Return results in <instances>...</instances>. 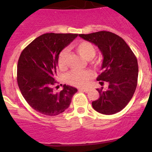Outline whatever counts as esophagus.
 Segmentation results:
<instances>
[{
  "label": "esophagus",
  "instance_id": "obj_1",
  "mask_svg": "<svg viewBox=\"0 0 152 152\" xmlns=\"http://www.w3.org/2000/svg\"><path fill=\"white\" fill-rule=\"evenodd\" d=\"M79 90H80V91H84V92H88L90 89L88 88H80Z\"/></svg>",
  "mask_w": 152,
  "mask_h": 152
}]
</instances>
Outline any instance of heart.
<instances>
[{
  "label": "heart",
  "instance_id": "b5f03b06",
  "mask_svg": "<svg viewBox=\"0 0 152 152\" xmlns=\"http://www.w3.org/2000/svg\"><path fill=\"white\" fill-rule=\"evenodd\" d=\"M75 48L78 54L83 58L91 61V64L94 68H99L100 60L92 59L96 55V48L92 43L88 41H80L75 45ZM67 50L64 49L60 52L58 56V64L61 69L66 68L67 65ZM93 77L92 72L90 71H72L67 75V80L69 84L76 87H84L87 85L90 80Z\"/></svg>",
  "mask_w": 152,
  "mask_h": 152
}]
</instances>
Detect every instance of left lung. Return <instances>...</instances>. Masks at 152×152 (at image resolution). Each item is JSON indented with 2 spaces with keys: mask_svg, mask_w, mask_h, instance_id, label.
Wrapping results in <instances>:
<instances>
[{
  "mask_svg": "<svg viewBox=\"0 0 152 152\" xmlns=\"http://www.w3.org/2000/svg\"><path fill=\"white\" fill-rule=\"evenodd\" d=\"M80 38L98 47L103 57L97 77L100 84H109L108 89H97L100 97L92 102L96 112L112 115L125 108L136 89L139 67L138 61L127 43L120 36L107 31L90 34H79Z\"/></svg>",
  "mask_w": 152,
  "mask_h": 152,
  "instance_id": "8db88e82",
  "label": "left lung"
}]
</instances>
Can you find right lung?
Returning <instances> with one entry per match:
<instances>
[{"label":"right lung","instance_id":"1","mask_svg":"<svg viewBox=\"0 0 152 152\" xmlns=\"http://www.w3.org/2000/svg\"><path fill=\"white\" fill-rule=\"evenodd\" d=\"M77 36L71 33H45L29 43L19 58V88L28 104L43 115L54 116L64 112L77 91L66 84L60 92L53 91L58 56Z\"/></svg>","mask_w":152,"mask_h":152}]
</instances>
